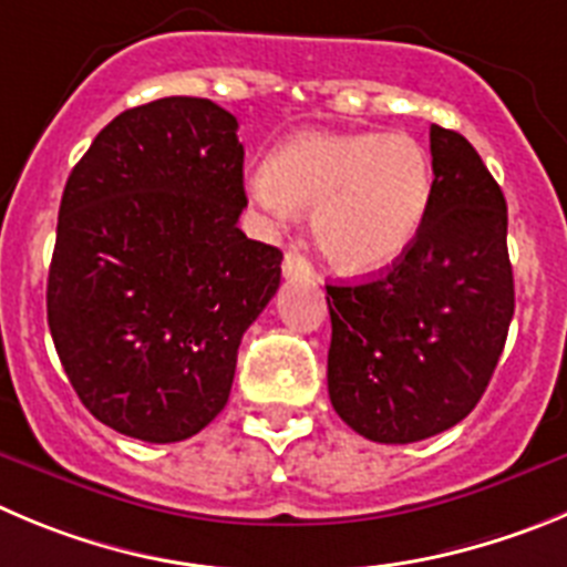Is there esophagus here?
I'll return each mask as SVG.
<instances>
[{"mask_svg": "<svg viewBox=\"0 0 567 567\" xmlns=\"http://www.w3.org/2000/svg\"><path fill=\"white\" fill-rule=\"evenodd\" d=\"M282 274L285 279H310L313 277V266L305 254H299L296 248H288L282 259Z\"/></svg>", "mask_w": 567, "mask_h": 567, "instance_id": "esophagus-1", "label": "esophagus"}]
</instances>
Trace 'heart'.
I'll return each instance as SVG.
<instances>
[{
  "instance_id": "b5f03b06",
  "label": "heart",
  "mask_w": 567,
  "mask_h": 567,
  "mask_svg": "<svg viewBox=\"0 0 567 567\" xmlns=\"http://www.w3.org/2000/svg\"><path fill=\"white\" fill-rule=\"evenodd\" d=\"M248 195L274 218L313 209L316 246L338 271L361 277L394 266L420 235L433 198V162L403 131H310L268 158Z\"/></svg>"
}]
</instances>
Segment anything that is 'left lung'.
Listing matches in <instances>:
<instances>
[{
	"label": "left lung",
	"instance_id": "left-lung-1",
	"mask_svg": "<svg viewBox=\"0 0 567 567\" xmlns=\"http://www.w3.org/2000/svg\"><path fill=\"white\" fill-rule=\"evenodd\" d=\"M433 198L389 271L327 285V389L361 436L409 444L462 422L489 385L515 313L506 198L462 134L431 125Z\"/></svg>",
	"mask_w": 567,
	"mask_h": 567
}]
</instances>
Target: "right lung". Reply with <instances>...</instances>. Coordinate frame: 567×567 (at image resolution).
Masks as SVG:
<instances>
[{
	"label": "right lung",
	"instance_id": "add662e5",
	"mask_svg": "<svg viewBox=\"0 0 567 567\" xmlns=\"http://www.w3.org/2000/svg\"><path fill=\"white\" fill-rule=\"evenodd\" d=\"M246 204L237 120L204 97L123 111L69 173L47 321L103 425L167 444L224 411L282 274L279 248L237 229Z\"/></svg>",
	"mask_w": 567,
	"mask_h": 567
}]
</instances>
